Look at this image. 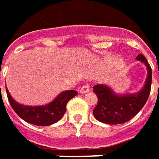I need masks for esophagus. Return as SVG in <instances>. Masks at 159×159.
<instances>
[{"label":"esophagus","instance_id":"esophagus-1","mask_svg":"<svg viewBox=\"0 0 159 159\" xmlns=\"http://www.w3.org/2000/svg\"><path fill=\"white\" fill-rule=\"evenodd\" d=\"M89 90H90V89H89V86L84 85V86H82V87L80 89V93H82V94H84V93H88V92H89Z\"/></svg>","mask_w":159,"mask_h":159}]
</instances>
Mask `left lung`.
<instances>
[{"label": "left lung", "instance_id": "8db88e82", "mask_svg": "<svg viewBox=\"0 0 159 159\" xmlns=\"http://www.w3.org/2000/svg\"><path fill=\"white\" fill-rule=\"evenodd\" d=\"M136 60L143 63L148 71L146 81L141 91L134 94L118 95L104 84H97L93 87V91L98 98L93 114L98 121L109 125L123 124L134 117L146 103L150 93L152 70L143 55L139 54Z\"/></svg>", "mask_w": 159, "mask_h": 159}]
</instances>
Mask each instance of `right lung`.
I'll return each instance as SVG.
<instances>
[{
    "label": "right lung",
    "mask_w": 159,
    "mask_h": 159,
    "mask_svg": "<svg viewBox=\"0 0 159 159\" xmlns=\"http://www.w3.org/2000/svg\"><path fill=\"white\" fill-rule=\"evenodd\" d=\"M6 92L12 109L22 119L30 124L41 126L52 125L62 119L66 111L67 102L78 94L75 90H66L46 105L26 106L16 102L7 89Z\"/></svg>",
    "instance_id": "add662e5"
}]
</instances>
